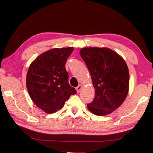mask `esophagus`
Instances as JSON below:
<instances>
[{
  "instance_id": "1",
  "label": "esophagus",
  "mask_w": 153,
  "mask_h": 153,
  "mask_svg": "<svg viewBox=\"0 0 153 153\" xmlns=\"http://www.w3.org/2000/svg\"><path fill=\"white\" fill-rule=\"evenodd\" d=\"M83 88V86L82 85H79L76 87V91H77V93H79L81 91V90Z\"/></svg>"
}]
</instances>
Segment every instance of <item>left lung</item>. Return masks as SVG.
I'll return each instance as SVG.
<instances>
[{
  "label": "left lung",
  "instance_id": "8db88e82",
  "mask_svg": "<svg viewBox=\"0 0 153 153\" xmlns=\"http://www.w3.org/2000/svg\"><path fill=\"white\" fill-rule=\"evenodd\" d=\"M79 53L95 89V98L87 108L97 116L109 114L122 105L128 94V66L120 55L106 47H85Z\"/></svg>",
  "mask_w": 153,
  "mask_h": 153
}]
</instances>
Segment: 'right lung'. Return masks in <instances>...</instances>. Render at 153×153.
Returning <instances> with one entry per match:
<instances>
[{"mask_svg":"<svg viewBox=\"0 0 153 153\" xmlns=\"http://www.w3.org/2000/svg\"><path fill=\"white\" fill-rule=\"evenodd\" d=\"M73 47L54 48L31 63L26 76L29 95L38 108L47 114L57 112L76 91L68 83L65 64Z\"/></svg>","mask_w":153,"mask_h":153,"instance_id":"obj_1","label":"right lung"}]
</instances>
